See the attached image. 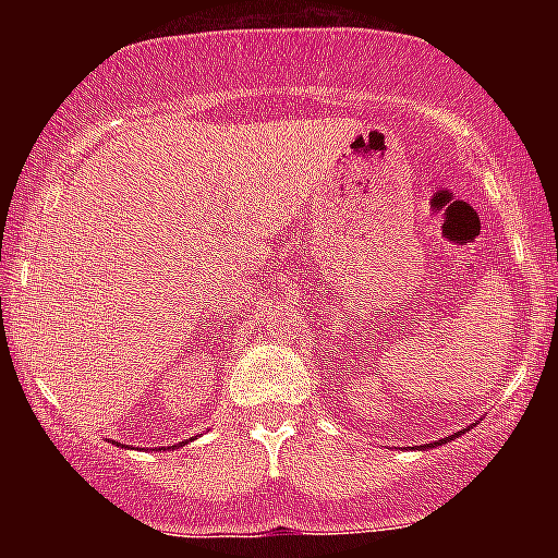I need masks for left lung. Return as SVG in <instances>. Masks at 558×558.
<instances>
[{
    "label": "left lung",
    "mask_w": 558,
    "mask_h": 558,
    "mask_svg": "<svg viewBox=\"0 0 558 558\" xmlns=\"http://www.w3.org/2000/svg\"><path fill=\"white\" fill-rule=\"evenodd\" d=\"M460 434H464V429H462V432H457V434H452V437H447V439H439V441H434V445H426V447H437V445H445V441L454 439V437H460ZM426 447H424V449H426Z\"/></svg>",
    "instance_id": "8db88e82"
}]
</instances>
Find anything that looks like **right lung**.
I'll return each instance as SVG.
<instances>
[{
    "label": "right lung",
    "mask_w": 558,
    "mask_h": 558,
    "mask_svg": "<svg viewBox=\"0 0 558 558\" xmlns=\"http://www.w3.org/2000/svg\"><path fill=\"white\" fill-rule=\"evenodd\" d=\"M174 447H178V445H174ZM174 447H172V449H174ZM180 447H185V441H180Z\"/></svg>",
    "instance_id": "obj_1"
}]
</instances>
